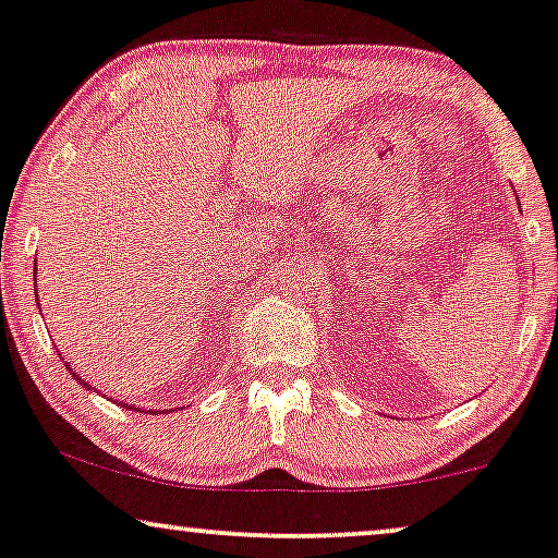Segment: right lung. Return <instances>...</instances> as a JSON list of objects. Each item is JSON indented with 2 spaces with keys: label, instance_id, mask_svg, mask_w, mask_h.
<instances>
[{
  "label": "right lung",
  "instance_id": "obj_1",
  "mask_svg": "<svg viewBox=\"0 0 558 558\" xmlns=\"http://www.w3.org/2000/svg\"><path fill=\"white\" fill-rule=\"evenodd\" d=\"M69 373H72V376H74V378H76V380H82V378H80V376H76V373H74V371H72V368H69ZM82 384H84V386H87V380H82ZM89 389H92V386H89ZM129 409H131V407H129ZM159 412H165V409H159Z\"/></svg>",
  "mask_w": 558,
  "mask_h": 558
}]
</instances>
